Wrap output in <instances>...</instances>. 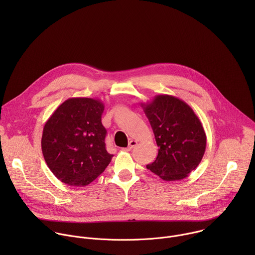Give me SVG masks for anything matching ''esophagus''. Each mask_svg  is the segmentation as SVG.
Wrapping results in <instances>:
<instances>
[{
	"instance_id": "34e87169",
	"label": "esophagus",
	"mask_w": 255,
	"mask_h": 255,
	"mask_svg": "<svg viewBox=\"0 0 255 255\" xmlns=\"http://www.w3.org/2000/svg\"><path fill=\"white\" fill-rule=\"evenodd\" d=\"M136 145H137V141L136 140H130L126 150H131L132 148H134L136 146Z\"/></svg>"
}]
</instances>
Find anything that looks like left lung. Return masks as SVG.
Masks as SVG:
<instances>
[{"instance_id":"left-lung-1","label":"left lung","mask_w":255,"mask_h":255,"mask_svg":"<svg viewBox=\"0 0 255 255\" xmlns=\"http://www.w3.org/2000/svg\"><path fill=\"white\" fill-rule=\"evenodd\" d=\"M149 120L158 148L156 159L146 167L164 180L187 177L201 162L206 133L193 109L169 95H158L141 104Z\"/></svg>"}]
</instances>
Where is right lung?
<instances>
[{
	"label": "right lung",
	"instance_id": "right-lung-1",
	"mask_svg": "<svg viewBox=\"0 0 255 255\" xmlns=\"http://www.w3.org/2000/svg\"><path fill=\"white\" fill-rule=\"evenodd\" d=\"M104 104L98 99L70 98L46 121L41 148L45 162L62 183L86 187L111 162L102 124Z\"/></svg>",
	"mask_w": 255,
	"mask_h": 255
}]
</instances>
